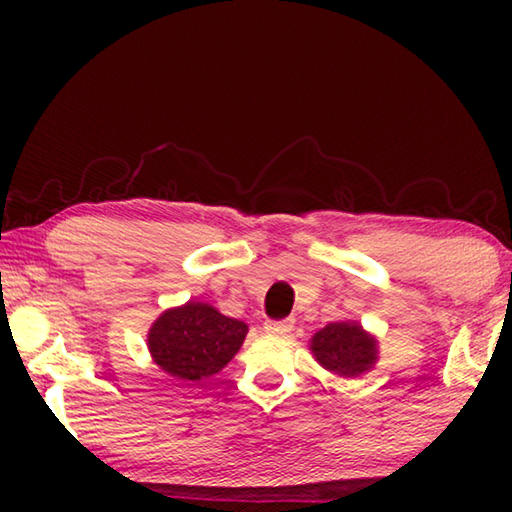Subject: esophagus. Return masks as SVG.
I'll list each match as a JSON object with an SVG mask.
<instances>
[{
	"mask_svg": "<svg viewBox=\"0 0 512 512\" xmlns=\"http://www.w3.org/2000/svg\"><path fill=\"white\" fill-rule=\"evenodd\" d=\"M292 319H281V321H266L264 323V330L268 334H275V336H286L292 330Z\"/></svg>",
	"mask_w": 512,
	"mask_h": 512,
	"instance_id": "esophagus-1",
	"label": "esophagus"
}]
</instances>
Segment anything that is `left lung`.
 <instances>
[{"label":"left lung","mask_w":512,"mask_h":512,"mask_svg":"<svg viewBox=\"0 0 512 512\" xmlns=\"http://www.w3.org/2000/svg\"><path fill=\"white\" fill-rule=\"evenodd\" d=\"M308 347L314 361L339 378H358L378 363V339L356 321L328 323Z\"/></svg>","instance_id":"1"}]
</instances>
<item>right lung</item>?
<instances>
[{
  "label": "right lung",
  "instance_id": "obj_1",
  "mask_svg": "<svg viewBox=\"0 0 512 512\" xmlns=\"http://www.w3.org/2000/svg\"><path fill=\"white\" fill-rule=\"evenodd\" d=\"M248 325L226 317L211 303L187 301L151 323L147 347L154 363L182 383H200L231 363Z\"/></svg>",
  "mask_w": 512,
  "mask_h": 512
}]
</instances>
